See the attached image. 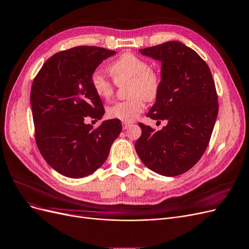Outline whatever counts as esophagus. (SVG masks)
Wrapping results in <instances>:
<instances>
[{"mask_svg":"<svg viewBox=\"0 0 249 249\" xmlns=\"http://www.w3.org/2000/svg\"><path fill=\"white\" fill-rule=\"evenodd\" d=\"M130 126H131V124H127V123H124V124H123L124 130H127V129H129Z\"/></svg>","mask_w":249,"mask_h":249,"instance_id":"1","label":"esophagus"}]
</instances>
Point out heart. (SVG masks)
<instances>
[{
  "label": "heart",
  "mask_w": 249,
  "mask_h": 249,
  "mask_svg": "<svg viewBox=\"0 0 249 249\" xmlns=\"http://www.w3.org/2000/svg\"><path fill=\"white\" fill-rule=\"evenodd\" d=\"M109 71L117 85L130 82L129 96L131 100L119 102L108 108L111 118L131 123L136 119L144 109L143 99H155L160 86L159 76L150 69L149 64L136 55L126 53L109 65ZM90 84L97 96L109 100L114 93L115 83L100 71H94L90 77Z\"/></svg>",
  "instance_id": "1"
}]
</instances>
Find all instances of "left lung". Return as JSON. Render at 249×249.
<instances>
[{
	"mask_svg": "<svg viewBox=\"0 0 249 249\" xmlns=\"http://www.w3.org/2000/svg\"><path fill=\"white\" fill-rule=\"evenodd\" d=\"M161 62V82L149 118L167 120L162 130L139 124L135 149L147 168L176 177L196 164L209 144L218 114L215 83L208 64L179 41L139 50Z\"/></svg>",
	"mask_w": 249,
	"mask_h": 249,
	"instance_id": "left-lung-1",
	"label": "left lung"
}]
</instances>
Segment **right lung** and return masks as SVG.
<instances>
[{"instance_id": "1", "label": "right lung", "mask_w": 249, "mask_h": 249, "mask_svg": "<svg viewBox=\"0 0 249 249\" xmlns=\"http://www.w3.org/2000/svg\"><path fill=\"white\" fill-rule=\"evenodd\" d=\"M116 52L82 46L49 58L35 77L30 102L35 140L43 159L72 178L93 173L107 160L112 143L123 130L118 119L104 120L97 129L87 116L102 119L105 109L90 84L103 60Z\"/></svg>"}]
</instances>
